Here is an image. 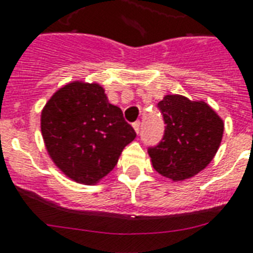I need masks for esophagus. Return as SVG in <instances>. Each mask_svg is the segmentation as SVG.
<instances>
[{
	"instance_id": "1",
	"label": "esophagus",
	"mask_w": 253,
	"mask_h": 253,
	"mask_svg": "<svg viewBox=\"0 0 253 253\" xmlns=\"http://www.w3.org/2000/svg\"><path fill=\"white\" fill-rule=\"evenodd\" d=\"M133 129H134L137 134H138L139 129H141V123H139V121H136V123H133Z\"/></svg>"
}]
</instances>
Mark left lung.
<instances>
[{
    "label": "left lung",
    "instance_id": "8db88e82",
    "mask_svg": "<svg viewBox=\"0 0 253 253\" xmlns=\"http://www.w3.org/2000/svg\"><path fill=\"white\" fill-rule=\"evenodd\" d=\"M165 119V136L149 149L155 171L172 181L201 172L217 154L225 124L204 100L166 95L158 103Z\"/></svg>",
    "mask_w": 253,
    "mask_h": 253
}]
</instances>
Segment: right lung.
Listing matches in <instances>:
<instances>
[{
    "mask_svg": "<svg viewBox=\"0 0 253 253\" xmlns=\"http://www.w3.org/2000/svg\"><path fill=\"white\" fill-rule=\"evenodd\" d=\"M40 128L48 155L62 173L81 184H96L117 165L136 132L123 111L108 102L96 82L73 81L42 111Z\"/></svg>",
    "mask_w": 253,
    "mask_h": 253,
    "instance_id": "right-lung-1",
    "label": "right lung"
}]
</instances>
